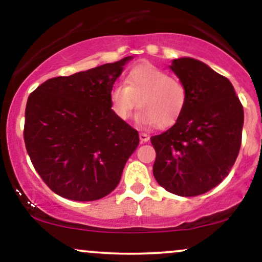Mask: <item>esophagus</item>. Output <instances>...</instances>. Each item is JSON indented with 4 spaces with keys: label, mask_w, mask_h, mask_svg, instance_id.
I'll return each instance as SVG.
<instances>
[{
    "label": "esophagus",
    "mask_w": 262,
    "mask_h": 262,
    "mask_svg": "<svg viewBox=\"0 0 262 262\" xmlns=\"http://www.w3.org/2000/svg\"><path fill=\"white\" fill-rule=\"evenodd\" d=\"M139 139L141 143H146V141L149 140V135L145 134V133H140L139 134Z\"/></svg>",
    "instance_id": "esophagus-1"
}]
</instances>
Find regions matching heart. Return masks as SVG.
<instances>
[{
	"label": "heart",
	"mask_w": 262,
	"mask_h": 262,
	"mask_svg": "<svg viewBox=\"0 0 262 262\" xmlns=\"http://www.w3.org/2000/svg\"><path fill=\"white\" fill-rule=\"evenodd\" d=\"M187 101V90L181 81L170 77L150 62L132 68L125 77V85H114L110 91L111 108L119 119L130 118L138 106L140 111L137 122L159 128L175 124Z\"/></svg>",
	"instance_id": "b5f03b06"
}]
</instances>
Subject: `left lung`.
<instances>
[{
	"label": "left lung",
	"instance_id": "obj_1",
	"mask_svg": "<svg viewBox=\"0 0 262 262\" xmlns=\"http://www.w3.org/2000/svg\"><path fill=\"white\" fill-rule=\"evenodd\" d=\"M171 70L186 86L187 106L170 129L150 138L155 180L182 197L203 194L228 176L242 145L244 110L227 77L200 60L175 59Z\"/></svg>",
	"mask_w": 262,
	"mask_h": 262
}]
</instances>
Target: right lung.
I'll list each match as a JSON object with an SVG mask.
<instances>
[{"label": "right lung", "mask_w": 262, "mask_h": 262, "mask_svg": "<svg viewBox=\"0 0 262 262\" xmlns=\"http://www.w3.org/2000/svg\"><path fill=\"white\" fill-rule=\"evenodd\" d=\"M130 59L53 77L29 95L26 149L39 176L59 196L96 201L121 181L139 134L113 113L110 91Z\"/></svg>", "instance_id": "obj_1"}]
</instances>
